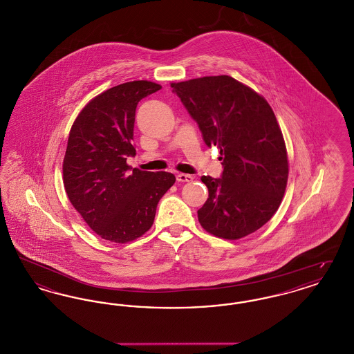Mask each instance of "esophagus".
<instances>
[{
	"label": "esophagus",
	"mask_w": 354,
	"mask_h": 354,
	"mask_svg": "<svg viewBox=\"0 0 354 354\" xmlns=\"http://www.w3.org/2000/svg\"><path fill=\"white\" fill-rule=\"evenodd\" d=\"M176 180H178V182H182V183L191 182V180H194V176L189 175V174H178V175H176Z\"/></svg>",
	"instance_id": "obj_1"
}]
</instances>
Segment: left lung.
I'll return each mask as SVG.
<instances>
[{
    "label": "left lung",
    "mask_w": 354,
    "mask_h": 354,
    "mask_svg": "<svg viewBox=\"0 0 354 354\" xmlns=\"http://www.w3.org/2000/svg\"><path fill=\"white\" fill-rule=\"evenodd\" d=\"M171 87L223 160L221 178L202 176L208 199L198 211L201 225L228 240L257 231L277 211L288 182L286 142L268 102L230 75Z\"/></svg>",
    "instance_id": "obj_1"
}]
</instances>
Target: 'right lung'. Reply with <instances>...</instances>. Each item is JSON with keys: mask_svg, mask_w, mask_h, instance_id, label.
I'll return each instance as SVG.
<instances>
[{"mask_svg": "<svg viewBox=\"0 0 354 354\" xmlns=\"http://www.w3.org/2000/svg\"><path fill=\"white\" fill-rule=\"evenodd\" d=\"M150 81L114 86L88 102L74 120L64 158L68 201L102 239L129 243L145 235L160 198L175 183L169 172L131 169L140 100L160 90Z\"/></svg>", "mask_w": 354, "mask_h": 354, "instance_id": "obj_1", "label": "right lung"}]
</instances>
